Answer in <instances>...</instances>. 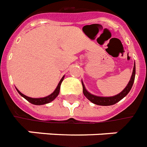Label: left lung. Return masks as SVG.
Segmentation results:
<instances>
[{
	"mask_svg": "<svg viewBox=\"0 0 147 147\" xmlns=\"http://www.w3.org/2000/svg\"><path fill=\"white\" fill-rule=\"evenodd\" d=\"M135 73H136V67H135L134 64V69H133L132 76H131V78H130V82H129V83H128V85H127V87H126L120 94H117L115 96L98 97L95 96V95H93V94H90L88 92H87V90L85 89V85H83V83L82 82V83L83 87V94H84V95H85L90 101H92V103H94L95 105H101V106H109V105H114V104H116V103L118 102V101H120L122 98H124V97L129 93V92H130V89H131V88H132L134 82Z\"/></svg>",
	"mask_w": 147,
	"mask_h": 147,
	"instance_id": "left-lung-1",
	"label": "left lung"
}]
</instances>
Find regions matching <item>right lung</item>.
Listing matches in <instances>:
<instances>
[{"instance_id":"add662e5","label":"right lung","mask_w":147,"mask_h":147,"mask_svg":"<svg viewBox=\"0 0 147 147\" xmlns=\"http://www.w3.org/2000/svg\"><path fill=\"white\" fill-rule=\"evenodd\" d=\"M63 78H64V76L62 77V79L60 80L59 83V85H58L57 88H55V90L54 92L52 93L51 94H49V96L45 97V98H30V97H27L26 95H24V94H22L21 92H20L17 90V92L19 93L22 97H24L26 100H27L29 102H30L31 104H33V105H45V104H47V103L51 102L52 100H53L55 99L56 97L58 96V94L59 93V90H60V86H61V84H62V81H63Z\"/></svg>"}]
</instances>
